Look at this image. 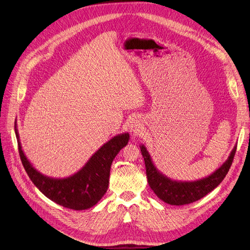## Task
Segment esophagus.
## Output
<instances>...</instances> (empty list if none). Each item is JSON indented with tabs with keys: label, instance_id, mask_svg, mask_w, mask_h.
<instances>
[{
	"label": "esophagus",
	"instance_id": "34e87169",
	"mask_svg": "<svg viewBox=\"0 0 250 250\" xmlns=\"http://www.w3.org/2000/svg\"><path fill=\"white\" fill-rule=\"evenodd\" d=\"M131 131L133 132L134 135H138L141 132V125L138 122H134L131 125Z\"/></svg>",
	"mask_w": 250,
	"mask_h": 250
}]
</instances>
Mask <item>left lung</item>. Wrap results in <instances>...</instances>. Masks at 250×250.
Here are the masks:
<instances>
[{
	"label": "left lung",
	"instance_id": "obj_1",
	"mask_svg": "<svg viewBox=\"0 0 250 250\" xmlns=\"http://www.w3.org/2000/svg\"><path fill=\"white\" fill-rule=\"evenodd\" d=\"M141 153L144 158L147 181L150 188L158 198L170 205L181 206L190 204L202 198H204L210 191L216 188L224 180L232 166L237 149V144L230 151L225 163L208 176L193 181L174 180L163 174L154 165L151 155L145 147L140 145Z\"/></svg>",
	"mask_w": 250,
	"mask_h": 250
}]
</instances>
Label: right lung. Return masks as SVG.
<instances>
[{
	"label": "right lung",
	"instance_id": "1",
	"mask_svg": "<svg viewBox=\"0 0 250 250\" xmlns=\"http://www.w3.org/2000/svg\"><path fill=\"white\" fill-rule=\"evenodd\" d=\"M14 128L21 160L32 182L45 197L73 210L89 209L103 198L108 189L111 164L130 140L127 132L114 136L102 145L79 171L68 177L54 178L34 167L22 150L16 122Z\"/></svg>",
	"mask_w": 250,
	"mask_h": 250
}]
</instances>
